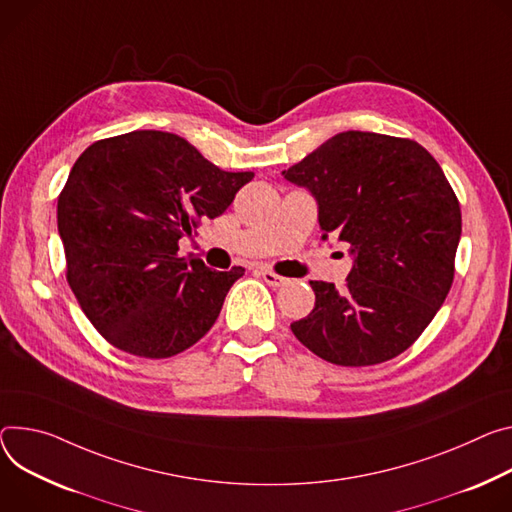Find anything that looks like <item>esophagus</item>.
I'll list each match as a JSON object with an SVG mask.
<instances>
[{
    "label": "esophagus",
    "mask_w": 512,
    "mask_h": 512,
    "mask_svg": "<svg viewBox=\"0 0 512 512\" xmlns=\"http://www.w3.org/2000/svg\"><path fill=\"white\" fill-rule=\"evenodd\" d=\"M261 277L265 280V284H269V286H273V288H280V286H284V284L288 282L286 277L277 275V273H273V271H269V269H261Z\"/></svg>",
    "instance_id": "34e87169"
}]
</instances>
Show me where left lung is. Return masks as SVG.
Instances as JSON below:
<instances>
[{
    "label": "left lung",
    "mask_w": 512,
    "mask_h": 512,
    "mask_svg": "<svg viewBox=\"0 0 512 512\" xmlns=\"http://www.w3.org/2000/svg\"><path fill=\"white\" fill-rule=\"evenodd\" d=\"M282 175L318 206L322 241L349 245L347 286L310 282L312 312L292 333L312 353L361 367L406 351L445 302L461 237L459 202L427 149L347 130Z\"/></svg>",
    "instance_id": "8db88e82"
}]
</instances>
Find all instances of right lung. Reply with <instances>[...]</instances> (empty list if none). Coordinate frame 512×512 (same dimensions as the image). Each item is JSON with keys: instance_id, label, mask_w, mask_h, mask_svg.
Returning a JSON list of instances; mask_svg holds the SVG:
<instances>
[{"instance_id": "1", "label": "right lung", "mask_w": 512, "mask_h": 512, "mask_svg": "<svg viewBox=\"0 0 512 512\" xmlns=\"http://www.w3.org/2000/svg\"><path fill=\"white\" fill-rule=\"evenodd\" d=\"M251 179L161 130H132L83 151L59 196L57 224L69 286L108 343L163 359L212 329L245 269H210L179 257L177 243L220 216Z\"/></svg>"}]
</instances>
